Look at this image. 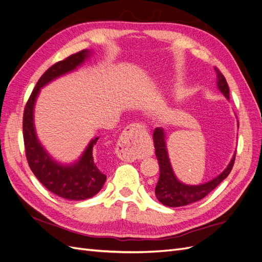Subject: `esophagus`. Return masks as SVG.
I'll return each instance as SVG.
<instances>
[{
    "label": "esophagus",
    "mask_w": 262,
    "mask_h": 262,
    "mask_svg": "<svg viewBox=\"0 0 262 262\" xmlns=\"http://www.w3.org/2000/svg\"><path fill=\"white\" fill-rule=\"evenodd\" d=\"M145 132L146 128L143 123H132L126 126L116 147V154L118 157L125 162H133L137 160L139 156L140 134Z\"/></svg>",
    "instance_id": "34e87169"
}]
</instances>
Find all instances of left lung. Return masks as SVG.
I'll use <instances>...</instances> for the list:
<instances>
[{
  "label": "left lung",
  "mask_w": 262,
  "mask_h": 262,
  "mask_svg": "<svg viewBox=\"0 0 262 262\" xmlns=\"http://www.w3.org/2000/svg\"><path fill=\"white\" fill-rule=\"evenodd\" d=\"M215 71L217 77L216 84L219 90L229 100V89L225 77L221 73V71L219 69L215 68ZM153 140L155 154L157 157L158 165H160V178H158L157 185L155 188V195L158 201L162 202L166 207H182V205H187L203 199L205 195H208L214 188H216L221 182L229 175V172H231L233 168L236 153L234 154L232 161L229 162L225 170L223 172H221L217 177L202 185H185L177 179L175 173L172 171L167 147H166L165 132L162 128L155 129L153 133Z\"/></svg>",
  "instance_id": "1"
}]
</instances>
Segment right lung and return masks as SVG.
I'll list each match as a JSON object with an SVG mask.
<instances>
[{
	"instance_id": "add662e5",
	"label": "right lung",
	"mask_w": 262,
	"mask_h": 262,
	"mask_svg": "<svg viewBox=\"0 0 262 262\" xmlns=\"http://www.w3.org/2000/svg\"><path fill=\"white\" fill-rule=\"evenodd\" d=\"M90 50H82L50 67L39 78L24 110L23 136L26 158L31 171L41 184L61 198L86 200L100 191L107 179L93 157V147L99 138L91 141L80 160L72 165L53 161L38 141L34 125V107L41 87L63 74L75 70L90 57Z\"/></svg>"
}]
</instances>
